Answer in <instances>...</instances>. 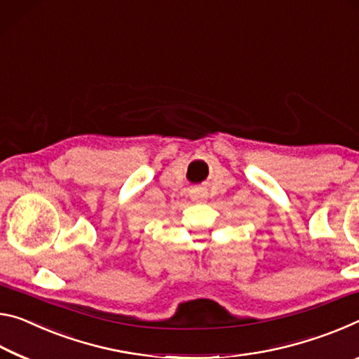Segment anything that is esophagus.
Here are the masks:
<instances>
[{
	"mask_svg": "<svg viewBox=\"0 0 359 359\" xmlns=\"http://www.w3.org/2000/svg\"><path fill=\"white\" fill-rule=\"evenodd\" d=\"M191 198L194 202H203L205 198H207V194H205V191L201 189V187H194L191 191Z\"/></svg>",
	"mask_w": 359,
	"mask_h": 359,
	"instance_id": "1",
	"label": "esophagus"
}]
</instances>
